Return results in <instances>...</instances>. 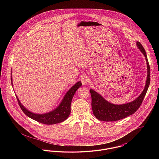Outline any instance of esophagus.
<instances>
[{
    "mask_svg": "<svg viewBox=\"0 0 159 159\" xmlns=\"http://www.w3.org/2000/svg\"><path fill=\"white\" fill-rule=\"evenodd\" d=\"M81 81H82V83L83 85H86L89 83L90 80H89V78L88 77V76H84L82 77Z\"/></svg>",
    "mask_w": 159,
    "mask_h": 159,
    "instance_id": "obj_1",
    "label": "esophagus"
}]
</instances>
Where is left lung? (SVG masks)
Masks as SVG:
<instances>
[{"instance_id":"8db88e82","label":"left lung","mask_w":159,"mask_h":159,"mask_svg":"<svg viewBox=\"0 0 159 159\" xmlns=\"http://www.w3.org/2000/svg\"><path fill=\"white\" fill-rule=\"evenodd\" d=\"M136 45L145 57L147 65V77L144 90L141 95L133 101L121 105H117L109 102L98 93L90 89L93 113L99 120L104 121L119 120L134 113L141 105L150 83V68L143 46L139 42H136Z\"/></svg>"}]
</instances>
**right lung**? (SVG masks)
<instances>
[{
	"label": "right lung",
	"mask_w": 159,
	"mask_h": 159,
	"mask_svg": "<svg viewBox=\"0 0 159 159\" xmlns=\"http://www.w3.org/2000/svg\"><path fill=\"white\" fill-rule=\"evenodd\" d=\"M11 75L12 76V71ZM11 79V80L12 86H13L12 76ZM81 86H82V83L80 81L78 82L75 85H73L69 89V91L66 93V94L65 95L64 98L62 99L59 106L57 107V108H56L52 111H50L49 113L45 114H36L31 112L28 110H27L21 104L17 96L16 97L18 100L20 108H21L23 112L26 116H27L31 119L43 124L53 125V124L59 123L62 121H64L68 118L71 112L70 107H71L72 98L76 91Z\"/></svg>",
	"instance_id": "1"
}]
</instances>
